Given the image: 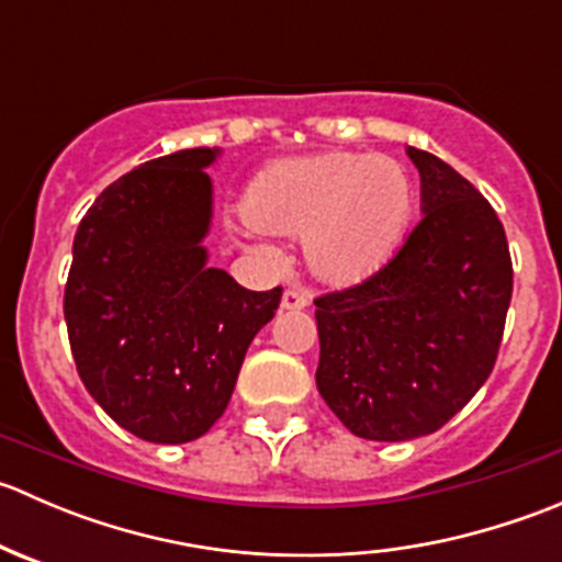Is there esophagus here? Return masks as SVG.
<instances>
[{
  "label": "esophagus",
  "mask_w": 562,
  "mask_h": 562,
  "mask_svg": "<svg viewBox=\"0 0 562 562\" xmlns=\"http://www.w3.org/2000/svg\"><path fill=\"white\" fill-rule=\"evenodd\" d=\"M310 304V293L304 291V288H285V293H282V310H304Z\"/></svg>",
  "instance_id": "esophagus-1"
}]
</instances>
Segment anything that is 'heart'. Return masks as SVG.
Masks as SVG:
<instances>
[{"label":"heart","mask_w":562,"mask_h":562,"mask_svg":"<svg viewBox=\"0 0 562 562\" xmlns=\"http://www.w3.org/2000/svg\"><path fill=\"white\" fill-rule=\"evenodd\" d=\"M413 181L391 157L328 151L274 162L247 192V217L271 234L307 236L326 280H359L400 247L413 217Z\"/></svg>","instance_id":"obj_1"}]
</instances>
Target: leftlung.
I'll use <instances>...</instances> for the list:
<instances>
[{
    "mask_svg": "<svg viewBox=\"0 0 562 562\" xmlns=\"http://www.w3.org/2000/svg\"><path fill=\"white\" fill-rule=\"evenodd\" d=\"M424 217L375 274L315 299L317 391L364 440L422 438L454 418L497 361L514 269L503 223L449 162L407 149Z\"/></svg>",
    "mask_w": 562,
    "mask_h": 562,
    "instance_id": "1",
    "label": "left lung"
}]
</instances>
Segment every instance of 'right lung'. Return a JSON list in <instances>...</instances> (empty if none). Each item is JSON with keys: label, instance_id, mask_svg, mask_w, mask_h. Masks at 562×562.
Wrapping results in <instances>:
<instances>
[{"label": "right lung", "instance_id": "obj_1", "mask_svg": "<svg viewBox=\"0 0 562 562\" xmlns=\"http://www.w3.org/2000/svg\"><path fill=\"white\" fill-rule=\"evenodd\" d=\"M217 149L157 157L108 184L72 241L65 321L83 386L135 438L190 443L228 407L282 288L247 291L209 269L203 168Z\"/></svg>", "mask_w": 562, "mask_h": 562}]
</instances>
